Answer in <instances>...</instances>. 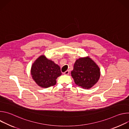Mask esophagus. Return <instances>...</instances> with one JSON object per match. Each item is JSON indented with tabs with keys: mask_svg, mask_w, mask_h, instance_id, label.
<instances>
[{
	"mask_svg": "<svg viewBox=\"0 0 129 129\" xmlns=\"http://www.w3.org/2000/svg\"><path fill=\"white\" fill-rule=\"evenodd\" d=\"M69 70H66V71H65L64 72V74L65 75H69Z\"/></svg>",
	"mask_w": 129,
	"mask_h": 129,
	"instance_id": "1",
	"label": "esophagus"
}]
</instances>
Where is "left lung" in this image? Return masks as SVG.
<instances>
[{
  "label": "left lung",
  "instance_id": "8db88e82",
  "mask_svg": "<svg viewBox=\"0 0 129 129\" xmlns=\"http://www.w3.org/2000/svg\"><path fill=\"white\" fill-rule=\"evenodd\" d=\"M71 73L76 85L86 89L93 86L100 77L99 67L89 57L78 59Z\"/></svg>",
  "mask_w": 129,
  "mask_h": 129
}]
</instances>
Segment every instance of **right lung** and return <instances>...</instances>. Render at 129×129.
<instances>
[{
    "instance_id": "obj_1",
    "label": "right lung",
    "mask_w": 129,
    "mask_h": 129,
    "mask_svg": "<svg viewBox=\"0 0 129 129\" xmlns=\"http://www.w3.org/2000/svg\"><path fill=\"white\" fill-rule=\"evenodd\" d=\"M62 74L60 67L53 61L41 56L33 63L31 75L40 87L48 88L56 84V79Z\"/></svg>"
}]
</instances>
